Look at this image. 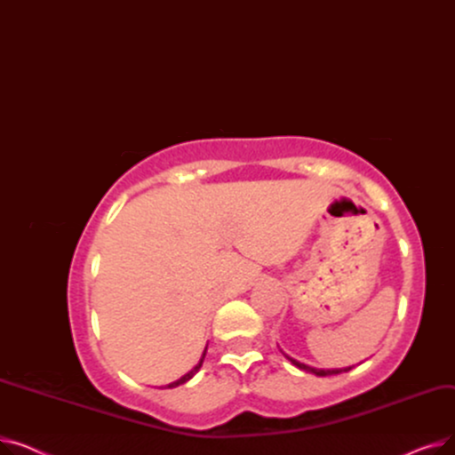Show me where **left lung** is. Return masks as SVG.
Here are the masks:
<instances>
[{"label":"left lung","mask_w":455,"mask_h":455,"mask_svg":"<svg viewBox=\"0 0 455 455\" xmlns=\"http://www.w3.org/2000/svg\"><path fill=\"white\" fill-rule=\"evenodd\" d=\"M280 352L288 357V360L295 365V367H299L300 371H306V372H312V374H315V376H333V374H341V372H348L350 369H354L355 365H350V367H343V369H317V367H312V365H306V363H300V362H297V360H293L291 355H288L285 354L282 348H280ZM363 363V362H362Z\"/></svg>","instance_id":"8db88e82"}]
</instances>
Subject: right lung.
Wrapping results in <instances>:
<instances>
[{
  "label": "right lung",
  "instance_id": "obj_1",
  "mask_svg": "<svg viewBox=\"0 0 455 455\" xmlns=\"http://www.w3.org/2000/svg\"><path fill=\"white\" fill-rule=\"evenodd\" d=\"M208 348V347H206ZM206 348H204V352L201 354V360H199V363L194 367V369H191L189 372H186L184 376H180L179 379H175V381H172V384H167V386H162V389H173V387H177V386H182V384H186V381L188 379H191V378H194L197 372H199V369L203 367V362H204V355H206Z\"/></svg>",
  "mask_w": 455,
  "mask_h": 455
}]
</instances>
